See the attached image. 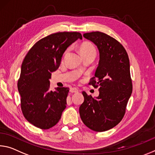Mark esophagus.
Listing matches in <instances>:
<instances>
[{
    "instance_id": "34e87169",
    "label": "esophagus",
    "mask_w": 155,
    "mask_h": 155,
    "mask_svg": "<svg viewBox=\"0 0 155 155\" xmlns=\"http://www.w3.org/2000/svg\"><path fill=\"white\" fill-rule=\"evenodd\" d=\"M70 91L72 93H77V92H78V90L77 89V87H72V88H70Z\"/></svg>"
}]
</instances>
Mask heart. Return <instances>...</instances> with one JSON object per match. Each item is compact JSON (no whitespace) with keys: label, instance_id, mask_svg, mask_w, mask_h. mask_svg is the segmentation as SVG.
Returning <instances> with one entry per match:
<instances>
[{"label":"heart","instance_id":"1","mask_svg":"<svg viewBox=\"0 0 155 155\" xmlns=\"http://www.w3.org/2000/svg\"><path fill=\"white\" fill-rule=\"evenodd\" d=\"M80 52L81 55L87 54L90 53H94L96 54V50L94 45L92 43L88 42H84L81 45H80Z\"/></svg>","mask_w":155,"mask_h":155}]
</instances>
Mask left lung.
<instances>
[{"instance_id": "left-lung-1", "label": "left lung", "mask_w": 155, "mask_h": 155, "mask_svg": "<svg viewBox=\"0 0 155 155\" xmlns=\"http://www.w3.org/2000/svg\"><path fill=\"white\" fill-rule=\"evenodd\" d=\"M97 46L99 62L89 83L99 87V97L93 98L85 92L79 107L81 119L96 132H104L116 126L126 113L132 92L130 61L126 50L116 39L100 31L83 34Z\"/></svg>"}]
</instances>
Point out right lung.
<instances>
[{
    "label": "right lung",
    "mask_w": 155,
    "mask_h": 155,
    "mask_svg": "<svg viewBox=\"0 0 155 155\" xmlns=\"http://www.w3.org/2000/svg\"><path fill=\"white\" fill-rule=\"evenodd\" d=\"M82 39L79 32H57L39 40L27 54L18 81L21 106L28 121L47 130L59 121L66 107L69 88L50 90L51 72L59 67L61 58L71 44Z\"/></svg>",
    "instance_id": "1"
}]
</instances>
